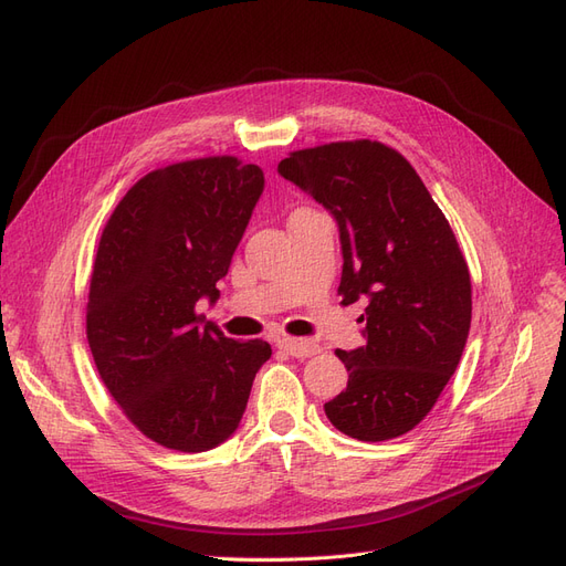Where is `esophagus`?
<instances>
[{
  "instance_id": "obj_1",
  "label": "esophagus",
  "mask_w": 566,
  "mask_h": 566,
  "mask_svg": "<svg viewBox=\"0 0 566 566\" xmlns=\"http://www.w3.org/2000/svg\"><path fill=\"white\" fill-rule=\"evenodd\" d=\"M279 347L285 349L290 356H295V358H310V356L321 352V347L316 345L314 339H302V337L300 339L297 337H281Z\"/></svg>"
}]
</instances>
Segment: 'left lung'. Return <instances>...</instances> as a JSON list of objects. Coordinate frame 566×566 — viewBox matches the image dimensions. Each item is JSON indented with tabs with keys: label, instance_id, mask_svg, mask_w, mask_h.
Masks as SVG:
<instances>
[{
	"label": "left lung",
	"instance_id": "left-lung-1",
	"mask_svg": "<svg viewBox=\"0 0 566 566\" xmlns=\"http://www.w3.org/2000/svg\"><path fill=\"white\" fill-rule=\"evenodd\" d=\"M279 175L337 221L342 304L368 302L366 345L335 352L349 380L325 416L358 441L401 437L437 403L470 333V269L449 219L410 163L380 142L295 150Z\"/></svg>",
	"mask_w": 566,
	"mask_h": 566
}]
</instances>
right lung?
<instances>
[{
    "instance_id": "add662e5",
    "label": "right lung",
    "mask_w": 566,
    "mask_h": 566,
    "mask_svg": "<svg viewBox=\"0 0 566 566\" xmlns=\"http://www.w3.org/2000/svg\"><path fill=\"white\" fill-rule=\"evenodd\" d=\"M264 172L233 156L153 169L117 202L101 233L87 302L96 370L136 430L200 453L241 422L264 339L238 342L196 306L219 300Z\"/></svg>"
}]
</instances>
